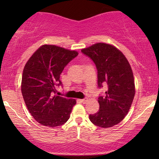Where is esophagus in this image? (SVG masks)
I'll return each instance as SVG.
<instances>
[{"label":"esophagus","instance_id":"1","mask_svg":"<svg viewBox=\"0 0 159 159\" xmlns=\"http://www.w3.org/2000/svg\"><path fill=\"white\" fill-rule=\"evenodd\" d=\"M88 101V98H84L83 99H81V102L82 103H86Z\"/></svg>","mask_w":159,"mask_h":159}]
</instances>
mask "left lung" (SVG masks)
<instances>
[{
  "instance_id": "1",
  "label": "left lung",
  "mask_w": 159,
  "mask_h": 159,
  "mask_svg": "<svg viewBox=\"0 0 159 159\" xmlns=\"http://www.w3.org/2000/svg\"><path fill=\"white\" fill-rule=\"evenodd\" d=\"M81 51L95 64L98 88H106L105 95L98 97L99 111L89 118L98 127H111L123 120L133 101L135 89L131 66L111 45L98 43Z\"/></svg>"
}]
</instances>
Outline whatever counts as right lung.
<instances>
[{"label":"right lung","instance_id":"obj_1","mask_svg":"<svg viewBox=\"0 0 159 159\" xmlns=\"http://www.w3.org/2000/svg\"><path fill=\"white\" fill-rule=\"evenodd\" d=\"M77 55L75 51L43 45L25 66L21 93L28 111L41 125L58 127L70 117L76 100L55 95L56 88L62 85L60 75L64 67Z\"/></svg>","mask_w":159,"mask_h":159}]
</instances>
